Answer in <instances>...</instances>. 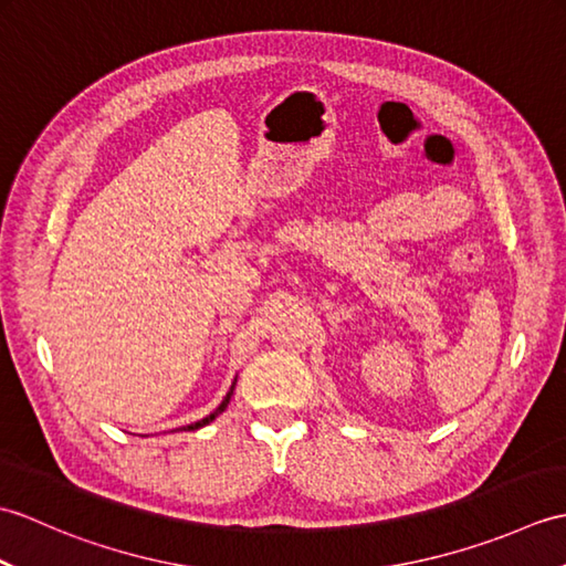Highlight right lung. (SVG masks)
<instances>
[{"label": "right lung", "instance_id": "add662e5", "mask_svg": "<svg viewBox=\"0 0 566 566\" xmlns=\"http://www.w3.org/2000/svg\"><path fill=\"white\" fill-rule=\"evenodd\" d=\"M233 389H235V381H233V387H231V391H228V394H226V399L221 401V406H219V408H216V411H213L211 416H207V418H201V420H197V423H191V426H187L185 430H197V428H203V426H207V423H211V420H213L216 416H219V413H223V411H226V406H228V401H231V394H233Z\"/></svg>", "mask_w": 566, "mask_h": 566}]
</instances>
